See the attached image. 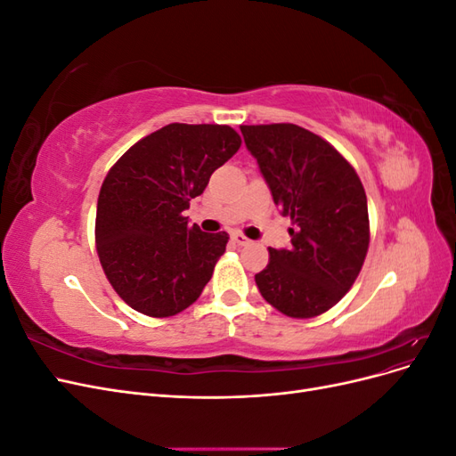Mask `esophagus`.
Here are the masks:
<instances>
[{
	"mask_svg": "<svg viewBox=\"0 0 456 456\" xmlns=\"http://www.w3.org/2000/svg\"><path fill=\"white\" fill-rule=\"evenodd\" d=\"M232 240H233V243H238V245H249L251 243V240L247 238V236H243L241 232H236V233H232Z\"/></svg>",
	"mask_w": 456,
	"mask_h": 456,
	"instance_id": "1",
	"label": "esophagus"
}]
</instances>
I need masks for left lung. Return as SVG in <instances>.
I'll list each match as a JSON object with an SVG mask.
<instances>
[{
  "mask_svg": "<svg viewBox=\"0 0 456 456\" xmlns=\"http://www.w3.org/2000/svg\"><path fill=\"white\" fill-rule=\"evenodd\" d=\"M247 148L291 216V249H268L255 275L268 305L295 320L322 315L350 291L367 256L370 230L363 184L350 161L295 123L241 126Z\"/></svg>",
  "mask_w": 456,
  "mask_h": 456,
  "instance_id": "8db88e82",
  "label": "left lung"
}]
</instances>
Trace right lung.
<instances>
[{
  "label": "right lung",
  "mask_w": 456,
  "mask_h": 456,
  "mask_svg": "<svg viewBox=\"0 0 456 456\" xmlns=\"http://www.w3.org/2000/svg\"><path fill=\"white\" fill-rule=\"evenodd\" d=\"M240 146L230 126L169 123L110 167L96 203V255L133 310L171 317L200 298L230 236L190 226L183 211Z\"/></svg>",
  "instance_id": "obj_1"
}]
</instances>
